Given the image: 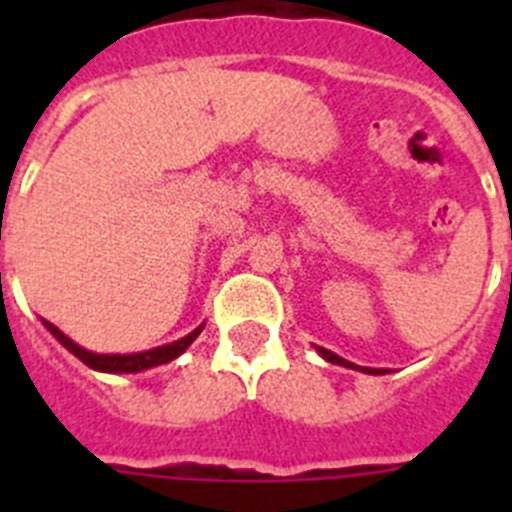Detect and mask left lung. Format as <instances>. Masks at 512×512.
Segmentation results:
<instances>
[{
  "instance_id": "obj_1",
  "label": "left lung",
  "mask_w": 512,
  "mask_h": 512,
  "mask_svg": "<svg viewBox=\"0 0 512 512\" xmlns=\"http://www.w3.org/2000/svg\"><path fill=\"white\" fill-rule=\"evenodd\" d=\"M318 354L323 356L325 361H330V364L348 366V369H359V372H366V374H384V369H369V366H356V364H351V361L341 359V356H336V354H333V351H328V348H320V346H318Z\"/></svg>"
}]
</instances>
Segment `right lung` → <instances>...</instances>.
<instances>
[{"label":"right lung","mask_w":512,"mask_h":512,"mask_svg":"<svg viewBox=\"0 0 512 512\" xmlns=\"http://www.w3.org/2000/svg\"><path fill=\"white\" fill-rule=\"evenodd\" d=\"M43 325L51 330L53 338H56L63 348H69L71 354L79 356L89 369H94V372H107V374H135V372H143V369H151V366L169 364V361H174L176 356H182L184 351L192 346L194 338L200 336L202 328H205V323H202L200 328H194L189 336L179 338V341L174 343H166V346L151 348V351H140V354H94V351H87V348H81L79 343L71 341L66 333H61V330H58L53 323H48V320H43Z\"/></svg>","instance_id":"add662e5"}]
</instances>
